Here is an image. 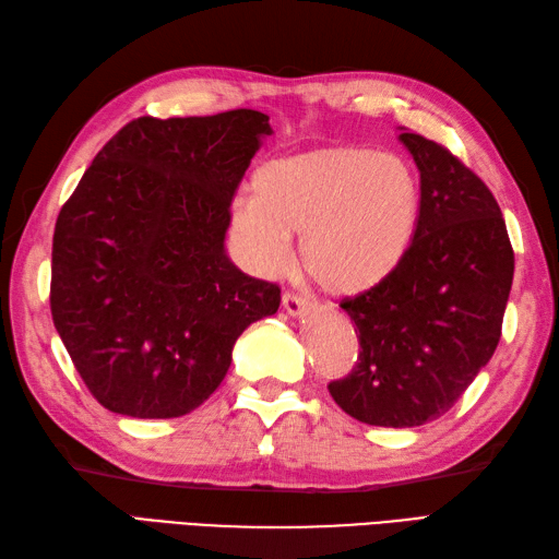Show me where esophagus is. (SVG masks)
I'll return each instance as SVG.
<instances>
[{
  "label": "esophagus",
  "mask_w": 559,
  "mask_h": 559,
  "mask_svg": "<svg viewBox=\"0 0 559 559\" xmlns=\"http://www.w3.org/2000/svg\"><path fill=\"white\" fill-rule=\"evenodd\" d=\"M282 308L287 310L292 318H301L310 310V304H308V298L298 296V294H284L282 296Z\"/></svg>",
  "instance_id": "esophagus-1"
}]
</instances>
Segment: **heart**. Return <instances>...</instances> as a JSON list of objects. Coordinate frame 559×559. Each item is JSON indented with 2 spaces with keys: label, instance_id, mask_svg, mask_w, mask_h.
I'll return each instance as SVG.
<instances>
[{
  "label": "heart",
  "instance_id": "heart-1",
  "mask_svg": "<svg viewBox=\"0 0 559 559\" xmlns=\"http://www.w3.org/2000/svg\"><path fill=\"white\" fill-rule=\"evenodd\" d=\"M421 209L419 177L396 154L326 146L270 160L253 197L229 211V233L258 275L277 272L301 233L308 275L336 296H358L391 277L411 251Z\"/></svg>",
  "mask_w": 559,
  "mask_h": 559
}]
</instances>
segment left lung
I'll use <instances>...</instances> for the list:
<instances>
[{
	"label": "left lung",
	"instance_id": "obj_1",
	"mask_svg": "<svg viewBox=\"0 0 559 559\" xmlns=\"http://www.w3.org/2000/svg\"><path fill=\"white\" fill-rule=\"evenodd\" d=\"M399 140L419 170L417 233L391 277L342 301L360 353L350 374L326 389L358 421L403 429L451 411L491 360L514 251L481 177L421 134L403 130Z\"/></svg>",
	"mask_w": 559,
	"mask_h": 559
}]
</instances>
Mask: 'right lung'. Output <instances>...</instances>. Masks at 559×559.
<instances>
[{"label": "right lung", "instance_id": "obj_1", "mask_svg": "<svg viewBox=\"0 0 559 559\" xmlns=\"http://www.w3.org/2000/svg\"><path fill=\"white\" fill-rule=\"evenodd\" d=\"M270 118L142 116L120 128L63 203L51 318L106 411L168 419L221 386L239 334L275 316L280 287L225 253L229 203Z\"/></svg>", "mask_w": 559, "mask_h": 559}]
</instances>
